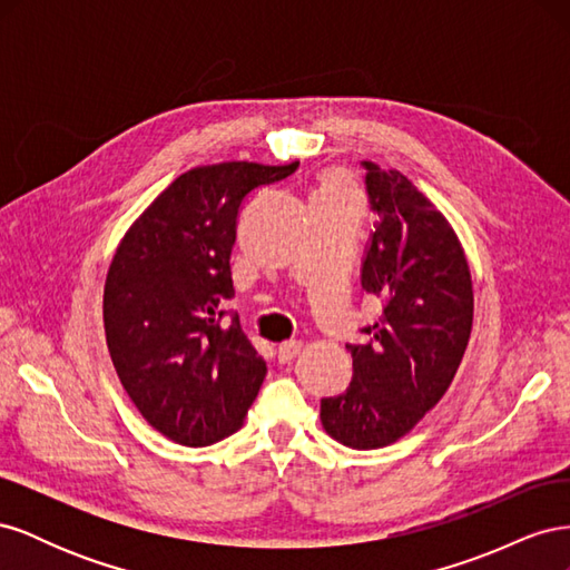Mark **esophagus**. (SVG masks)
<instances>
[{"label": "esophagus", "mask_w": 570, "mask_h": 570, "mask_svg": "<svg viewBox=\"0 0 570 570\" xmlns=\"http://www.w3.org/2000/svg\"><path fill=\"white\" fill-rule=\"evenodd\" d=\"M299 352H302V342L299 340H287L278 347V361H281V364H287V361L295 358Z\"/></svg>", "instance_id": "esophagus-1"}]
</instances>
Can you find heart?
Returning <instances> with one entry per match:
<instances>
[{"label": "heart", "instance_id": "obj_1", "mask_svg": "<svg viewBox=\"0 0 570 570\" xmlns=\"http://www.w3.org/2000/svg\"><path fill=\"white\" fill-rule=\"evenodd\" d=\"M344 193H354L350 176L340 168L325 170L321 178V195H344Z\"/></svg>", "mask_w": 570, "mask_h": 570}]
</instances>
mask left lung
Listing matches in <instances>:
<instances>
[{
    "mask_svg": "<svg viewBox=\"0 0 570 570\" xmlns=\"http://www.w3.org/2000/svg\"><path fill=\"white\" fill-rule=\"evenodd\" d=\"M366 193L377 216L361 287L383 314L347 344L350 387L321 400L325 433L352 450H377L404 438L452 385L473 325V285L456 233L400 170L373 161Z\"/></svg>",
    "mask_w": 570,
    "mask_h": 570,
    "instance_id": "left-lung-1",
    "label": "left lung"
}]
</instances>
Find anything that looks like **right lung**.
<instances>
[{
    "label": "right lung",
    "instance_id": "add662e5",
    "mask_svg": "<svg viewBox=\"0 0 570 570\" xmlns=\"http://www.w3.org/2000/svg\"><path fill=\"white\" fill-rule=\"evenodd\" d=\"M226 161L187 170L132 223L105 285L114 368L145 421L185 446H206L243 425L266 361L243 333L230 252L252 189L297 170ZM228 313L232 323L222 321Z\"/></svg>",
    "mask_w": 570,
    "mask_h": 570
}]
</instances>
